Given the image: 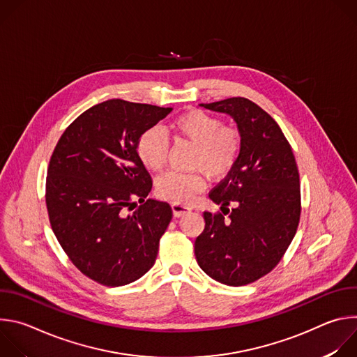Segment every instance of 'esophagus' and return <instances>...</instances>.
Returning <instances> with one entry per match:
<instances>
[{"label":"esophagus","instance_id":"obj_1","mask_svg":"<svg viewBox=\"0 0 357 357\" xmlns=\"http://www.w3.org/2000/svg\"><path fill=\"white\" fill-rule=\"evenodd\" d=\"M192 208L183 205V203H172V212L175 216H183L185 213L190 212Z\"/></svg>","mask_w":357,"mask_h":357}]
</instances>
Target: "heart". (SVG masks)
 Returning a JSON list of instances; mask_svg holds the SVG:
<instances>
[{
	"instance_id": "heart-1",
	"label": "heart",
	"mask_w": 357,
	"mask_h": 357,
	"mask_svg": "<svg viewBox=\"0 0 357 357\" xmlns=\"http://www.w3.org/2000/svg\"><path fill=\"white\" fill-rule=\"evenodd\" d=\"M168 131L178 139L195 145L192 167L196 172L169 171L157 182V193L171 202L190 203L195 196L205 189V174L219 179L226 176L236 165L241 152V135L233 127L200 110H190L175 117L168 124ZM168 138L161 128L145 130L137 141V155L151 171H160L168 157Z\"/></svg>"
}]
</instances>
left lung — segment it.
Returning <instances> with one entry per match:
<instances>
[{
    "label": "left lung",
    "mask_w": 357,
    "mask_h": 357,
    "mask_svg": "<svg viewBox=\"0 0 357 357\" xmlns=\"http://www.w3.org/2000/svg\"><path fill=\"white\" fill-rule=\"evenodd\" d=\"M200 106L233 117L241 152L233 169L209 193L223 213H203L205 230L195 241L196 261L222 284L247 285L281 261L296 233L298 167L277 121L251 100L231 97Z\"/></svg>",
    "instance_id": "1"
}]
</instances>
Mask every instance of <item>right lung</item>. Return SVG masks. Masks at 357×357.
I'll return each instance as SVG.
<instances>
[{
  "mask_svg": "<svg viewBox=\"0 0 357 357\" xmlns=\"http://www.w3.org/2000/svg\"><path fill=\"white\" fill-rule=\"evenodd\" d=\"M171 107L112 98L82 113L50 157L46 208L75 267L90 280L120 287L155 263L172 209L146 199L152 179L137 155L139 135ZM138 199L140 206L130 215Z\"/></svg>",
  "mask_w": 357,
  "mask_h": 357,
  "instance_id": "obj_1",
  "label": "right lung"
}]
</instances>
